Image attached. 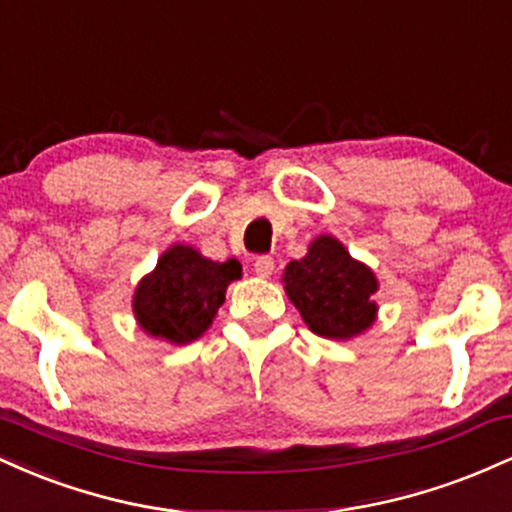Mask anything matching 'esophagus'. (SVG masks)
I'll return each mask as SVG.
<instances>
[{
  "mask_svg": "<svg viewBox=\"0 0 512 512\" xmlns=\"http://www.w3.org/2000/svg\"><path fill=\"white\" fill-rule=\"evenodd\" d=\"M255 274L262 276V279H267V276H272L274 272V257L272 255H257L255 257Z\"/></svg>",
  "mask_w": 512,
  "mask_h": 512,
  "instance_id": "34e87169",
  "label": "esophagus"
}]
</instances>
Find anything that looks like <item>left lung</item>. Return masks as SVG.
<instances>
[{
  "label": "left lung",
  "mask_w": 512,
  "mask_h": 512,
  "mask_svg": "<svg viewBox=\"0 0 512 512\" xmlns=\"http://www.w3.org/2000/svg\"><path fill=\"white\" fill-rule=\"evenodd\" d=\"M284 289L305 325L327 339L356 337L373 325L378 310L373 272L330 236H320L308 255L286 264Z\"/></svg>",
  "instance_id": "left-lung-1"
}]
</instances>
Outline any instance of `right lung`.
<instances>
[{
	"instance_id": "right-lung-1",
	"label": "right lung",
	"mask_w": 512,
	"mask_h": 512,
	"mask_svg": "<svg viewBox=\"0 0 512 512\" xmlns=\"http://www.w3.org/2000/svg\"><path fill=\"white\" fill-rule=\"evenodd\" d=\"M238 276L236 260L211 262L187 245H173L137 286L134 315L151 337L173 344L195 342L214 320L226 286Z\"/></svg>"
}]
</instances>
